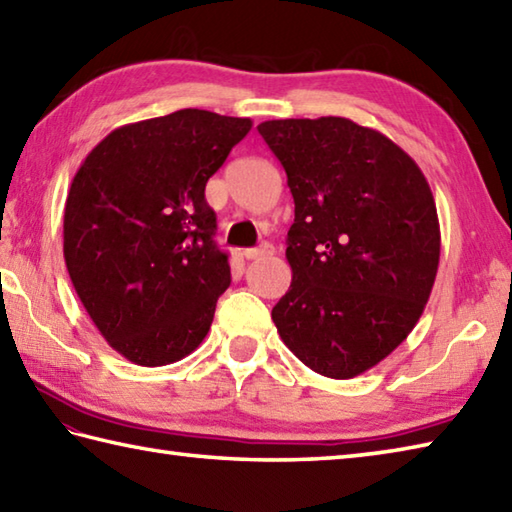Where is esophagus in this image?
Returning a JSON list of instances; mask_svg holds the SVG:
<instances>
[{
	"instance_id": "1",
	"label": "esophagus",
	"mask_w": 512,
	"mask_h": 512,
	"mask_svg": "<svg viewBox=\"0 0 512 512\" xmlns=\"http://www.w3.org/2000/svg\"><path fill=\"white\" fill-rule=\"evenodd\" d=\"M273 253H275L273 246L262 244V246H257V248H246L244 250V257L246 259H262V257H268V255H273Z\"/></svg>"
}]
</instances>
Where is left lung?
<instances>
[{
	"label": "left lung",
	"instance_id": "1",
	"mask_svg": "<svg viewBox=\"0 0 512 512\" xmlns=\"http://www.w3.org/2000/svg\"><path fill=\"white\" fill-rule=\"evenodd\" d=\"M295 199L282 342L310 370L350 379L377 366L422 317L439 266L435 197L415 159L346 117L257 126Z\"/></svg>",
	"mask_w": 512,
	"mask_h": 512
}]
</instances>
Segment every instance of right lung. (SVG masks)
Segmentation results:
<instances>
[{"instance_id": "right-lung-1", "label": "right lung", "mask_w": 512, "mask_h": 512, "mask_svg": "<svg viewBox=\"0 0 512 512\" xmlns=\"http://www.w3.org/2000/svg\"><path fill=\"white\" fill-rule=\"evenodd\" d=\"M250 128L248 117L184 108L115 128L75 173L66 268L93 324L128 362H179L208 335L230 266L204 190Z\"/></svg>"}]
</instances>
